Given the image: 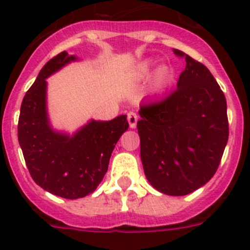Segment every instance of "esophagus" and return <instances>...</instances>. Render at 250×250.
<instances>
[{
	"mask_svg": "<svg viewBox=\"0 0 250 250\" xmlns=\"http://www.w3.org/2000/svg\"><path fill=\"white\" fill-rule=\"evenodd\" d=\"M137 114L134 113V111H129L127 113V121H129V125L130 127H136V123H137Z\"/></svg>",
	"mask_w": 250,
	"mask_h": 250,
	"instance_id": "1",
	"label": "esophagus"
}]
</instances>
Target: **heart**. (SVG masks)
Instances as JSON below:
<instances>
[{
    "label": "heart",
    "instance_id": "1",
    "mask_svg": "<svg viewBox=\"0 0 250 250\" xmlns=\"http://www.w3.org/2000/svg\"><path fill=\"white\" fill-rule=\"evenodd\" d=\"M152 68L153 64L151 62H146V63H144L141 65L140 70H139V74H140L141 78L148 77L151 74V72H152ZM168 78H170V69L166 67H161L157 70L156 74H155V83L157 85H162V84H165L168 80Z\"/></svg>",
    "mask_w": 250,
    "mask_h": 250
}]
</instances>
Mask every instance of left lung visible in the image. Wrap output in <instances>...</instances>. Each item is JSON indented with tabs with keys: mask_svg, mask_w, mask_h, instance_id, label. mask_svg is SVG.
Here are the masks:
<instances>
[{
	"mask_svg": "<svg viewBox=\"0 0 250 250\" xmlns=\"http://www.w3.org/2000/svg\"><path fill=\"white\" fill-rule=\"evenodd\" d=\"M186 59L177 88L156 102L140 105L137 121L144 172L153 188L185 196L213 177L226 148L229 126L227 102L206 65Z\"/></svg>",
	"mask_w": 250,
	"mask_h": 250,
	"instance_id": "8db88e82",
	"label": "left lung"
}]
</instances>
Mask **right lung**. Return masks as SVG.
Listing matches in <instances>:
<instances>
[{
	"label": "right lung",
	"instance_id": "add662e5",
	"mask_svg": "<svg viewBox=\"0 0 250 250\" xmlns=\"http://www.w3.org/2000/svg\"><path fill=\"white\" fill-rule=\"evenodd\" d=\"M64 50L48 61L21 105L18 141L27 168L38 186L56 196L77 200L95 191L114 147L129 127L126 115L94 121L74 136L50 129L45 111V78L74 61Z\"/></svg>",
	"mask_w": 250,
	"mask_h": 250
}]
</instances>
